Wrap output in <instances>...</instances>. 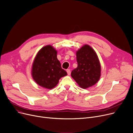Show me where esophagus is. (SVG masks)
I'll return each mask as SVG.
<instances>
[{
    "instance_id": "obj_1",
    "label": "esophagus",
    "mask_w": 133,
    "mask_h": 133,
    "mask_svg": "<svg viewBox=\"0 0 133 133\" xmlns=\"http://www.w3.org/2000/svg\"><path fill=\"white\" fill-rule=\"evenodd\" d=\"M66 72H67V73H68V75L69 76H70V74H71V71H70V69H67V70H66Z\"/></svg>"
}]
</instances>
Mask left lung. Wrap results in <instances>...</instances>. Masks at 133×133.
Segmentation results:
<instances>
[{
	"instance_id": "1",
	"label": "left lung",
	"mask_w": 133,
	"mask_h": 133,
	"mask_svg": "<svg viewBox=\"0 0 133 133\" xmlns=\"http://www.w3.org/2000/svg\"><path fill=\"white\" fill-rule=\"evenodd\" d=\"M78 66L71 72V77L82 88L96 84L101 75V66L95 51L88 45H84L76 52Z\"/></svg>"
}]
</instances>
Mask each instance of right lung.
<instances>
[{
    "instance_id": "1",
    "label": "right lung",
    "mask_w": 133,
    "mask_h": 133,
    "mask_svg": "<svg viewBox=\"0 0 133 133\" xmlns=\"http://www.w3.org/2000/svg\"><path fill=\"white\" fill-rule=\"evenodd\" d=\"M57 53V50L49 45L43 47L37 53L32 65L31 75L40 86L52 89L61 78L67 75L66 71L61 68Z\"/></svg>"
}]
</instances>
